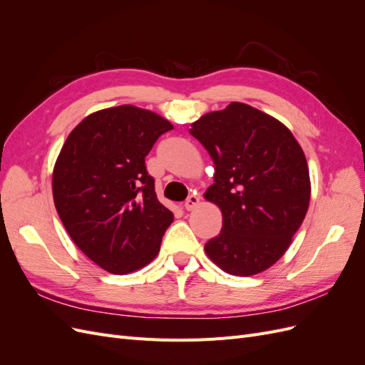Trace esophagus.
I'll use <instances>...</instances> for the list:
<instances>
[{"label":"esophagus","instance_id":"obj_1","mask_svg":"<svg viewBox=\"0 0 365 365\" xmlns=\"http://www.w3.org/2000/svg\"><path fill=\"white\" fill-rule=\"evenodd\" d=\"M197 205H200V196H196V195H190L189 197H187V201L184 202V208L187 210V212H192V210H195Z\"/></svg>","mask_w":365,"mask_h":365}]
</instances>
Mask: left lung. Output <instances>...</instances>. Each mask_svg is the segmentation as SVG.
<instances>
[{
  "instance_id": "obj_1",
  "label": "left lung",
  "mask_w": 365,
  "mask_h": 365,
  "mask_svg": "<svg viewBox=\"0 0 365 365\" xmlns=\"http://www.w3.org/2000/svg\"><path fill=\"white\" fill-rule=\"evenodd\" d=\"M190 134L215 163L204 197L222 212L207 256L239 277L268 269L289 248L311 201L302 146L282 121L240 102L204 114Z\"/></svg>"
}]
</instances>
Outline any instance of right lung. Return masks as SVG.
<instances>
[{"label": "right lung", "instance_id": "obj_1", "mask_svg": "<svg viewBox=\"0 0 365 365\" xmlns=\"http://www.w3.org/2000/svg\"><path fill=\"white\" fill-rule=\"evenodd\" d=\"M169 120L132 105L86 115L53 169L54 207L74 244L111 274L145 268L160 252L173 213L157 197L145 158Z\"/></svg>", "mask_w": 365, "mask_h": 365}]
</instances>
